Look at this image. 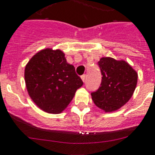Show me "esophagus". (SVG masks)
<instances>
[{
    "label": "esophagus",
    "instance_id": "34e87169",
    "mask_svg": "<svg viewBox=\"0 0 155 155\" xmlns=\"http://www.w3.org/2000/svg\"><path fill=\"white\" fill-rule=\"evenodd\" d=\"M81 79H82V81H84V82H85V78H86V75H85V74H83V75H81Z\"/></svg>",
    "mask_w": 155,
    "mask_h": 155
}]
</instances>
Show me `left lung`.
<instances>
[{
	"mask_svg": "<svg viewBox=\"0 0 155 155\" xmlns=\"http://www.w3.org/2000/svg\"><path fill=\"white\" fill-rule=\"evenodd\" d=\"M101 85L91 93L94 104L106 112L114 111L130 100L135 90L138 74L125 61L102 58L97 62Z\"/></svg>",
	"mask_w": 155,
	"mask_h": 155,
	"instance_id": "obj_1",
	"label": "left lung"
}]
</instances>
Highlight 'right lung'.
I'll use <instances>...</instances> for the list:
<instances>
[{
	"instance_id": "right-lung-1",
	"label": "right lung",
	"mask_w": 155,
	"mask_h": 155,
	"mask_svg": "<svg viewBox=\"0 0 155 155\" xmlns=\"http://www.w3.org/2000/svg\"><path fill=\"white\" fill-rule=\"evenodd\" d=\"M25 80L32 100L50 114L61 112L83 85L65 54L51 49H43L31 58L25 66Z\"/></svg>"
}]
</instances>
